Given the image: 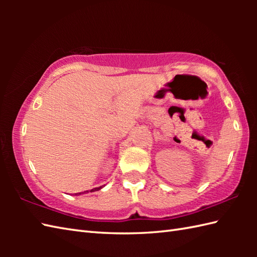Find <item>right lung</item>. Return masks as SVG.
Here are the masks:
<instances>
[{"instance_id": "add662e5", "label": "right lung", "mask_w": 257, "mask_h": 257, "mask_svg": "<svg viewBox=\"0 0 257 257\" xmlns=\"http://www.w3.org/2000/svg\"><path fill=\"white\" fill-rule=\"evenodd\" d=\"M102 187H98V188H95V189H91L89 192H94V191H98V190H100ZM83 193H88V191H84V192H79V193H75L76 195H79V194H83Z\"/></svg>"}]
</instances>
